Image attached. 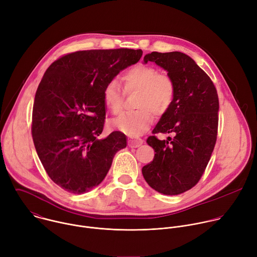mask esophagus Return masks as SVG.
<instances>
[{
  "label": "esophagus",
  "instance_id": "1",
  "mask_svg": "<svg viewBox=\"0 0 257 257\" xmlns=\"http://www.w3.org/2000/svg\"><path fill=\"white\" fill-rule=\"evenodd\" d=\"M142 143H143V140L138 137H131L128 140V145L130 148H138V146H140Z\"/></svg>",
  "mask_w": 257,
  "mask_h": 257
}]
</instances>
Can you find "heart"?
<instances>
[{"instance_id": "heart-1", "label": "heart", "mask_w": 257, "mask_h": 257, "mask_svg": "<svg viewBox=\"0 0 257 257\" xmlns=\"http://www.w3.org/2000/svg\"><path fill=\"white\" fill-rule=\"evenodd\" d=\"M122 82L126 93L137 92L135 107L138 109L114 119L111 127L126 135L137 136L151 127L153 113L161 117L169 111L175 97V82L170 75L148 64H137L127 69ZM102 100L113 114L121 113L124 93L115 80L104 85Z\"/></svg>"}]
</instances>
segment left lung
<instances>
[{"instance_id":"obj_1","label":"left lung","mask_w":257,"mask_h":257,"mask_svg":"<svg viewBox=\"0 0 257 257\" xmlns=\"http://www.w3.org/2000/svg\"><path fill=\"white\" fill-rule=\"evenodd\" d=\"M149 61L168 71L176 90L169 111L153 130L173 138H148L156 154L142 175L156 191L178 195L197 184L210 160L217 136V92L209 76L185 54L153 52L144 57V63Z\"/></svg>"}]
</instances>
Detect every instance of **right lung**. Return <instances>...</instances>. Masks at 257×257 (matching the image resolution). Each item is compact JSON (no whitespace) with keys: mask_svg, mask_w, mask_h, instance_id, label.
Returning <instances> with one entry per match:
<instances>
[{"mask_svg":"<svg viewBox=\"0 0 257 257\" xmlns=\"http://www.w3.org/2000/svg\"><path fill=\"white\" fill-rule=\"evenodd\" d=\"M141 50H90L66 54L47 69L36 90L31 135L54 183L82 194L100 184L126 135L114 131L98 139L105 119L104 85L137 63Z\"/></svg>","mask_w":257,"mask_h":257,"instance_id":"add662e5","label":"right lung"}]
</instances>
